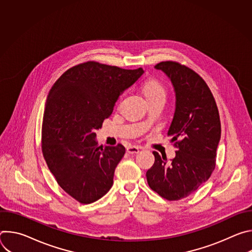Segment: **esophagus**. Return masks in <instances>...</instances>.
Masks as SVG:
<instances>
[{
	"label": "esophagus",
	"instance_id": "obj_1",
	"mask_svg": "<svg viewBox=\"0 0 252 252\" xmlns=\"http://www.w3.org/2000/svg\"><path fill=\"white\" fill-rule=\"evenodd\" d=\"M126 152H127L128 154H130V155H132V154H137V153L139 152V149H138L137 147H128V148L126 149Z\"/></svg>",
	"mask_w": 252,
	"mask_h": 252
}]
</instances>
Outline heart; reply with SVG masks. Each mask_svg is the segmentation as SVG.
I'll return each instance as SVG.
<instances>
[{"label": "heart", "instance_id": "obj_1", "mask_svg": "<svg viewBox=\"0 0 252 252\" xmlns=\"http://www.w3.org/2000/svg\"><path fill=\"white\" fill-rule=\"evenodd\" d=\"M142 91L149 101L166 97V90L164 86L157 79H148L142 84Z\"/></svg>", "mask_w": 252, "mask_h": 252}]
</instances>
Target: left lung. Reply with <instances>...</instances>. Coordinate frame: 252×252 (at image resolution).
Wrapping results in <instances>:
<instances>
[{
	"label": "left lung",
	"mask_w": 252,
	"mask_h": 252,
	"mask_svg": "<svg viewBox=\"0 0 252 252\" xmlns=\"http://www.w3.org/2000/svg\"><path fill=\"white\" fill-rule=\"evenodd\" d=\"M176 95L175 113L168 135L177 149L170 163L154 152L155 163L147 171L150 188L167 200L190 195L210 177L215 168L220 139L217 102L204 80L189 66L173 61L160 62Z\"/></svg>",
	"instance_id": "8db88e82"
}]
</instances>
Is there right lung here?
<instances>
[{
	"instance_id": "add662e5",
	"label": "right lung",
	"mask_w": 252,
	"mask_h": 252,
	"mask_svg": "<svg viewBox=\"0 0 252 252\" xmlns=\"http://www.w3.org/2000/svg\"><path fill=\"white\" fill-rule=\"evenodd\" d=\"M143 74L94 61L68 68L52 87L42 124V152L58 185L83 204L96 201L114 184L126 154L121 143L98 147L95 130L120 95Z\"/></svg>"
}]
</instances>
